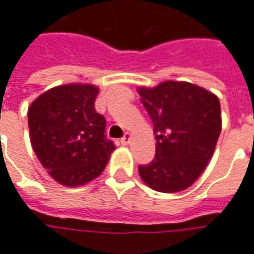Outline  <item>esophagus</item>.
Returning <instances> with one entry per match:
<instances>
[{"label":"esophagus","instance_id":"34e87169","mask_svg":"<svg viewBox=\"0 0 254 254\" xmlns=\"http://www.w3.org/2000/svg\"><path fill=\"white\" fill-rule=\"evenodd\" d=\"M129 141H130V133H125L124 134V137L121 138V144L122 145H127L129 144Z\"/></svg>","mask_w":254,"mask_h":254}]
</instances>
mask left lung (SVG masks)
<instances>
[{
	"label": "left lung",
	"instance_id": "obj_1",
	"mask_svg": "<svg viewBox=\"0 0 254 254\" xmlns=\"http://www.w3.org/2000/svg\"><path fill=\"white\" fill-rule=\"evenodd\" d=\"M141 103L154 124L155 159L138 166L151 189L177 193L193 185L211 160L222 130L216 95L187 81L140 87Z\"/></svg>",
	"mask_w": 254,
	"mask_h": 254
}]
</instances>
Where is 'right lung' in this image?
Masks as SVG:
<instances>
[{
  "mask_svg": "<svg viewBox=\"0 0 254 254\" xmlns=\"http://www.w3.org/2000/svg\"><path fill=\"white\" fill-rule=\"evenodd\" d=\"M98 92L92 84L58 85L28 109L32 148L53 180L65 187L99 177L116 149L105 136V117L95 111Z\"/></svg>",
  "mask_w": 254,
  "mask_h": 254,
  "instance_id": "obj_1",
  "label": "right lung"
}]
</instances>
